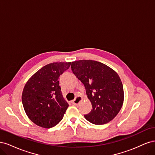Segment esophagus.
Instances as JSON below:
<instances>
[{
	"label": "esophagus",
	"mask_w": 155,
	"mask_h": 155,
	"mask_svg": "<svg viewBox=\"0 0 155 155\" xmlns=\"http://www.w3.org/2000/svg\"><path fill=\"white\" fill-rule=\"evenodd\" d=\"M82 100L83 98L81 96H77L73 101H72V103L74 105H78L80 103V101H82Z\"/></svg>",
	"instance_id": "34e87169"
}]
</instances>
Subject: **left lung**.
I'll return each mask as SVG.
<instances>
[{
	"label": "left lung",
	"instance_id": "1",
	"mask_svg": "<svg viewBox=\"0 0 155 155\" xmlns=\"http://www.w3.org/2000/svg\"><path fill=\"white\" fill-rule=\"evenodd\" d=\"M74 74L86 89L92 109L85 118L95 125L109 123L118 114L122 107L124 93L122 83L114 70L92 60L72 62Z\"/></svg>",
	"mask_w": 155,
	"mask_h": 155
}]
</instances>
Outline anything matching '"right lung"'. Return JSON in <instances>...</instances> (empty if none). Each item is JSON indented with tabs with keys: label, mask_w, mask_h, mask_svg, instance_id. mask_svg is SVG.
I'll return each mask as SVG.
<instances>
[{
	"label": "right lung",
	"mask_w": 155,
	"mask_h": 155,
	"mask_svg": "<svg viewBox=\"0 0 155 155\" xmlns=\"http://www.w3.org/2000/svg\"><path fill=\"white\" fill-rule=\"evenodd\" d=\"M70 64L71 62L46 64L26 82L22 105L28 117L37 125L49 129L63 119L69 105L63 97L59 79Z\"/></svg>",
	"instance_id": "obj_1"
}]
</instances>
